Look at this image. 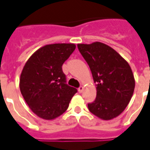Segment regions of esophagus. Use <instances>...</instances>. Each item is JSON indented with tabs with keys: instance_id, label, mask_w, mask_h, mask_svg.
Instances as JSON below:
<instances>
[{
	"instance_id": "esophagus-1",
	"label": "esophagus",
	"mask_w": 150,
	"mask_h": 150,
	"mask_svg": "<svg viewBox=\"0 0 150 150\" xmlns=\"http://www.w3.org/2000/svg\"><path fill=\"white\" fill-rule=\"evenodd\" d=\"M83 90H84L83 86H80V87L79 88V92H80V93H81V92H83Z\"/></svg>"
}]
</instances>
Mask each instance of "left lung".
I'll return each mask as SVG.
<instances>
[{"label":"left lung","mask_w":150,"mask_h":150,"mask_svg":"<svg viewBox=\"0 0 150 150\" xmlns=\"http://www.w3.org/2000/svg\"><path fill=\"white\" fill-rule=\"evenodd\" d=\"M78 48L96 83V98L88 108L104 120L115 118L126 109L134 92L135 79L129 64L113 48L101 42L79 44Z\"/></svg>","instance_id":"1"}]
</instances>
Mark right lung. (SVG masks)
<instances>
[{
	"label": "right lung",
	"instance_id": "1",
	"mask_svg": "<svg viewBox=\"0 0 150 150\" xmlns=\"http://www.w3.org/2000/svg\"><path fill=\"white\" fill-rule=\"evenodd\" d=\"M75 44H52L41 47L27 61L20 78V90L35 114L51 120L65 112L75 88L66 84L62 64Z\"/></svg>",
	"mask_w": 150,
	"mask_h": 150
}]
</instances>
